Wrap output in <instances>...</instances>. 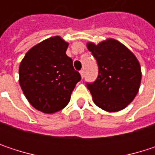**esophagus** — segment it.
Returning <instances> with one entry per match:
<instances>
[{
    "mask_svg": "<svg viewBox=\"0 0 155 155\" xmlns=\"http://www.w3.org/2000/svg\"><path fill=\"white\" fill-rule=\"evenodd\" d=\"M80 74H81V78L84 77V71H83V70L80 71Z\"/></svg>",
    "mask_w": 155,
    "mask_h": 155,
    "instance_id": "34e87169",
    "label": "esophagus"
}]
</instances>
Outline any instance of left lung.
I'll return each mask as SVG.
<instances>
[{"label": "left lung", "instance_id": "obj_1", "mask_svg": "<svg viewBox=\"0 0 155 155\" xmlns=\"http://www.w3.org/2000/svg\"><path fill=\"white\" fill-rule=\"evenodd\" d=\"M99 66L97 80L87 88L93 102L107 112H117L127 107L140 88L142 72L139 61L125 45L114 38L99 44L88 42Z\"/></svg>", "mask_w": 155, "mask_h": 155}]
</instances>
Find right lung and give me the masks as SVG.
Masks as SVG:
<instances>
[{"label": "right lung", "instance_id": "add662e5", "mask_svg": "<svg viewBox=\"0 0 155 155\" xmlns=\"http://www.w3.org/2000/svg\"><path fill=\"white\" fill-rule=\"evenodd\" d=\"M69 43L60 36L31 47L20 62L18 81L32 107L47 114L55 113L70 101L81 75L67 56Z\"/></svg>", "mask_w": 155, "mask_h": 155}]
</instances>
